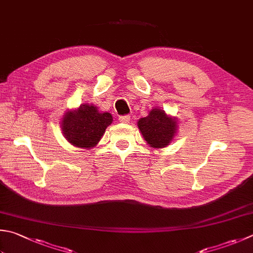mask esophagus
I'll list each match as a JSON object with an SVG mask.
<instances>
[{"label": "esophagus", "instance_id": "34e87169", "mask_svg": "<svg viewBox=\"0 0 253 253\" xmlns=\"http://www.w3.org/2000/svg\"><path fill=\"white\" fill-rule=\"evenodd\" d=\"M119 121L122 122V123H127L130 121V116H121L119 117Z\"/></svg>", "mask_w": 253, "mask_h": 253}]
</instances>
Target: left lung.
<instances>
[{"label": "left lung", "instance_id": "8db88e82", "mask_svg": "<svg viewBox=\"0 0 253 253\" xmlns=\"http://www.w3.org/2000/svg\"><path fill=\"white\" fill-rule=\"evenodd\" d=\"M137 126L151 147H165L177 132V119L168 116L160 108H154L149 116L137 121Z\"/></svg>", "mask_w": 253, "mask_h": 253}]
</instances>
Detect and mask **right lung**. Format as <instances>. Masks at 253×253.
Wrapping results in <instances>:
<instances>
[{
	"label": "right lung",
	"mask_w": 253,
	"mask_h": 253,
	"mask_svg": "<svg viewBox=\"0 0 253 253\" xmlns=\"http://www.w3.org/2000/svg\"><path fill=\"white\" fill-rule=\"evenodd\" d=\"M112 121L113 118L109 112H100L93 104H82L76 110L65 113L61 128L70 144L82 149H91L101 140Z\"/></svg>",
	"instance_id": "1"
}]
</instances>
